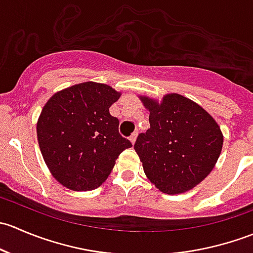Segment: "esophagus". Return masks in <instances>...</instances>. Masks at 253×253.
<instances>
[{
    "label": "esophagus",
    "instance_id": "obj_1",
    "mask_svg": "<svg viewBox=\"0 0 253 253\" xmlns=\"http://www.w3.org/2000/svg\"><path fill=\"white\" fill-rule=\"evenodd\" d=\"M136 139H137V132H133V133L129 136V141H131V143H134L136 142Z\"/></svg>",
    "mask_w": 253,
    "mask_h": 253
}]
</instances>
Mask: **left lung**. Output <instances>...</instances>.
Instances as JSON below:
<instances>
[{"instance_id":"1","label":"left lung","mask_w":253,"mask_h":253,"mask_svg":"<svg viewBox=\"0 0 253 253\" xmlns=\"http://www.w3.org/2000/svg\"><path fill=\"white\" fill-rule=\"evenodd\" d=\"M139 98L150 112V128L134 143L145 175L168 195L191 190L209 175L220 155V127L202 106L180 94H167L162 103Z\"/></svg>"}]
</instances>
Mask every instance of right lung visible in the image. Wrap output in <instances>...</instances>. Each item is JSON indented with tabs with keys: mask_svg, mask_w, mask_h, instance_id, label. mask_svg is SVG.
<instances>
[{
	"mask_svg": "<svg viewBox=\"0 0 253 253\" xmlns=\"http://www.w3.org/2000/svg\"><path fill=\"white\" fill-rule=\"evenodd\" d=\"M121 93L95 82L53 94L37 125L42 158L53 177L73 191L99 187L119 155L132 147L119 133V119L109 108Z\"/></svg>",
	"mask_w": 253,
	"mask_h": 253,
	"instance_id": "1",
	"label": "right lung"
}]
</instances>
